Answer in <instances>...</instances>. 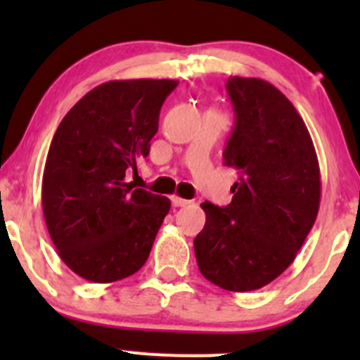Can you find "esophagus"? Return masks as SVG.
I'll return each mask as SVG.
<instances>
[{
	"instance_id": "obj_1",
	"label": "esophagus",
	"mask_w": 360,
	"mask_h": 360,
	"mask_svg": "<svg viewBox=\"0 0 360 360\" xmlns=\"http://www.w3.org/2000/svg\"><path fill=\"white\" fill-rule=\"evenodd\" d=\"M190 200H184V198L181 197H172V205L174 207H186Z\"/></svg>"
}]
</instances>
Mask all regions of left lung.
I'll return each mask as SVG.
<instances>
[{
  "label": "left lung",
  "instance_id": "obj_1",
  "mask_svg": "<svg viewBox=\"0 0 360 360\" xmlns=\"http://www.w3.org/2000/svg\"><path fill=\"white\" fill-rule=\"evenodd\" d=\"M235 127L224 165L238 181L226 207L203 202L205 226L195 238L198 270L217 288H264L296 257L321 203V170L307 125L271 83L233 76L226 82Z\"/></svg>",
  "mask_w": 360,
  "mask_h": 360
}]
</instances>
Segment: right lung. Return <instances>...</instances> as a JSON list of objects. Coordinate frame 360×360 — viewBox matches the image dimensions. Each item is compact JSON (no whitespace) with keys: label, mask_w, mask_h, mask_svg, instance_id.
Here are the masks:
<instances>
[{"label":"right lung","mask_w":360,"mask_h":360,"mask_svg":"<svg viewBox=\"0 0 360 360\" xmlns=\"http://www.w3.org/2000/svg\"><path fill=\"white\" fill-rule=\"evenodd\" d=\"M176 79H112L83 96L57 127L43 170L45 223L60 259L90 282L143 268L170 200L125 181L150 155Z\"/></svg>","instance_id":"right-lung-1"}]
</instances>
